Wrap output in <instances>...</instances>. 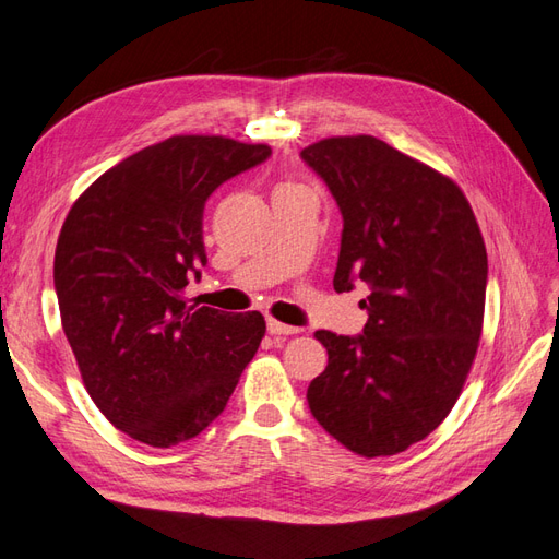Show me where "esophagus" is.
<instances>
[{"label":"esophagus","mask_w":559,"mask_h":559,"mask_svg":"<svg viewBox=\"0 0 559 559\" xmlns=\"http://www.w3.org/2000/svg\"><path fill=\"white\" fill-rule=\"evenodd\" d=\"M267 332L270 334H277V336H292V334H298L301 330L298 326H292V324H284L280 320H267Z\"/></svg>","instance_id":"esophagus-1"}]
</instances>
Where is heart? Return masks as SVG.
Here are the masks:
<instances>
[{"label":"heart","mask_w":559,"mask_h":559,"mask_svg":"<svg viewBox=\"0 0 559 559\" xmlns=\"http://www.w3.org/2000/svg\"><path fill=\"white\" fill-rule=\"evenodd\" d=\"M284 187H289V185H284Z\"/></svg>","instance_id":"b5f03b06"}]
</instances>
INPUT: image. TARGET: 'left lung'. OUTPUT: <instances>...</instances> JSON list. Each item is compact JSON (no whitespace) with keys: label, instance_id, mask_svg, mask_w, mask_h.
<instances>
[{"label":"left lung","instance_id":"obj_1","mask_svg":"<svg viewBox=\"0 0 559 559\" xmlns=\"http://www.w3.org/2000/svg\"><path fill=\"white\" fill-rule=\"evenodd\" d=\"M344 217L334 289L365 282L358 336L316 332L326 367L308 407L362 457L396 455L453 411L479 348L488 258L462 189L386 142L356 134L306 146Z\"/></svg>","mask_w":559,"mask_h":559}]
</instances>
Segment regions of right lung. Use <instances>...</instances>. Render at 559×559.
Returning a JSON list of instances; mask_svg holds the SVG:
<instances>
[{"instance_id":"1","label":"right lung","mask_w":559,"mask_h":559,"mask_svg":"<svg viewBox=\"0 0 559 559\" xmlns=\"http://www.w3.org/2000/svg\"><path fill=\"white\" fill-rule=\"evenodd\" d=\"M270 154L175 134L106 170L66 215L53 255L63 332L92 401L134 441L194 439L261 346V312L194 308L182 292L206 265L209 197Z\"/></svg>"}]
</instances>
